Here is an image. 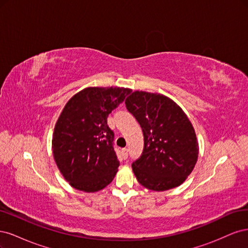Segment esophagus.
<instances>
[{"mask_svg":"<svg viewBox=\"0 0 248 248\" xmlns=\"http://www.w3.org/2000/svg\"><path fill=\"white\" fill-rule=\"evenodd\" d=\"M122 157H123V159H126L127 157H128V149L124 148V149L122 150Z\"/></svg>","mask_w":248,"mask_h":248,"instance_id":"34e87169","label":"esophagus"}]
</instances>
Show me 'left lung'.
<instances>
[{
  "label": "left lung",
  "instance_id": "8db88e82",
  "mask_svg": "<svg viewBox=\"0 0 248 248\" xmlns=\"http://www.w3.org/2000/svg\"><path fill=\"white\" fill-rule=\"evenodd\" d=\"M144 133V150L132 163L146 188L164 191L181 185L198 161L196 131L183 109L158 93L134 91L125 100Z\"/></svg>",
  "mask_w": 248,
  "mask_h": 248
}]
</instances>
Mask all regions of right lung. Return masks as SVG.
Wrapping results in <instances>:
<instances>
[{
    "label": "right lung",
    "mask_w": 248,
    "mask_h": 248,
    "mask_svg": "<svg viewBox=\"0 0 248 248\" xmlns=\"http://www.w3.org/2000/svg\"><path fill=\"white\" fill-rule=\"evenodd\" d=\"M131 89L89 87L66 103L52 133L51 149L59 170L78 190L96 192L115 178L119 161L108 117Z\"/></svg>",
    "instance_id": "obj_1"
}]
</instances>
